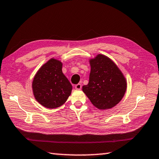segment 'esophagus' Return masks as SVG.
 <instances>
[{"label":"esophagus","mask_w":159,"mask_h":159,"mask_svg":"<svg viewBox=\"0 0 159 159\" xmlns=\"http://www.w3.org/2000/svg\"><path fill=\"white\" fill-rule=\"evenodd\" d=\"M82 88V85L81 84H80V83H78L76 85H75V88H76V90H80Z\"/></svg>","instance_id":"esophagus-1"}]
</instances>
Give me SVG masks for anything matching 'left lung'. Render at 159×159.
<instances>
[{
	"label": "left lung",
	"mask_w": 159,
	"mask_h": 159,
	"mask_svg": "<svg viewBox=\"0 0 159 159\" xmlns=\"http://www.w3.org/2000/svg\"><path fill=\"white\" fill-rule=\"evenodd\" d=\"M89 83L83 91L94 106L109 109L119 103L124 96L127 82L122 72L111 59L99 54L90 59Z\"/></svg>",
	"instance_id": "obj_1"
}]
</instances>
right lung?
<instances>
[{"label":"right lung","instance_id":"obj_1","mask_svg":"<svg viewBox=\"0 0 159 159\" xmlns=\"http://www.w3.org/2000/svg\"><path fill=\"white\" fill-rule=\"evenodd\" d=\"M62 63L52 58L35 75L32 89L36 101L45 108L55 109L65 103L72 85L62 73Z\"/></svg>","mask_w":159,"mask_h":159}]
</instances>
